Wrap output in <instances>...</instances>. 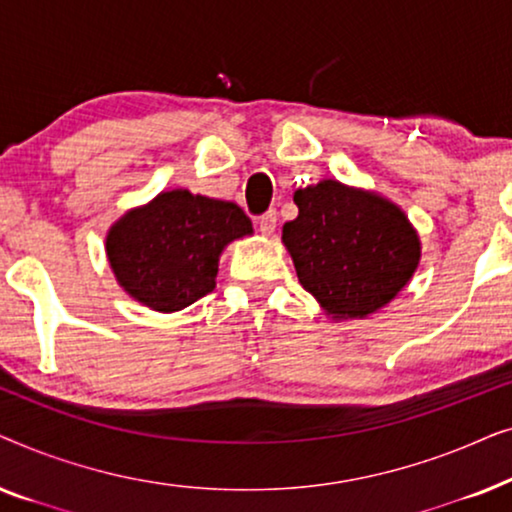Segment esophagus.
Wrapping results in <instances>:
<instances>
[{"label":"esophagus","instance_id":"esophagus-1","mask_svg":"<svg viewBox=\"0 0 512 512\" xmlns=\"http://www.w3.org/2000/svg\"><path fill=\"white\" fill-rule=\"evenodd\" d=\"M277 228V212L275 209H270V212H265L261 219H258V230H261L263 235H272Z\"/></svg>","mask_w":512,"mask_h":512}]
</instances>
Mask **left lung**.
<instances>
[{
	"label": "left lung",
	"instance_id": "left-lung-1",
	"mask_svg": "<svg viewBox=\"0 0 512 512\" xmlns=\"http://www.w3.org/2000/svg\"><path fill=\"white\" fill-rule=\"evenodd\" d=\"M298 216L282 242L298 282L328 319H366L387 307L415 275L422 242L396 202L338 179L298 188Z\"/></svg>",
	"mask_w": 512,
	"mask_h": 512
}]
</instances>
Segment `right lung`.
I'll return each mask as SVG.
<instances>
[{
  "label": "right lung",
  "instance_id": "right-lung-1",
  "mask_svg": "<svg viewBox=\"0 0 512 512\" xmlns=\"http://www.w3.org/2000/svg\"><path fill=\"white\" fill-rule=\"evenodd\" d=\"M249 235L254 228L235 202L172 188L111 223L104 249L130 298L170 314L214 291L223 249Z\"/></svg>",
  "mask_w": 512,
  "mask_h": 512
}]
</instances>
